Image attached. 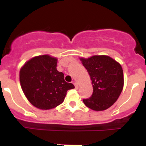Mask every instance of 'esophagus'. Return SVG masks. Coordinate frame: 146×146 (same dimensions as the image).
I'll return each mask as SVG.
<instances>
[{"label":"esophagus","instance_id":"esophagus-1","mask_svg":"<svg viewBox=\"0 0 146 146\" xmlns=\"http://www.w3.org/2000/svg\"><path fill=\"white\" fill-rule=\"evenodd\" d=\"M74 86H75V88H78V83H77V82H74Z\"/></svg>","mask_w":146,"mask_h":146}]
</instances>
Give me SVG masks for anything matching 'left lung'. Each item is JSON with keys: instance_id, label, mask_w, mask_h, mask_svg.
I'll return each instance as SVG.
<instances>
[{"instance_id": "1", "label": "left lung", "mask_w": 146, "mask_h": 146, "mask_svg": "<svg viewBox=\"0 0 146 146\" xmlns=\"http://www.w3.org/2000/svg\"><path fill=\"white\" fill-rule=\"evenodd\" d=\"M92 81L93 94L83 99L86 106L95 111L105 110L119 97L123 88V73L121 64L108 55L80 58Z\"/></svg>"}]
</instances>
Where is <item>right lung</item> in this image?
Listing matches in <instances>:
<instances>
[{"label":"right lung","instance_id":"obj_1","mask_svg":"<svg viewBox=\"0 0 146 146\" xmlns=\"http://www.w3.org/2000/svg\"><path fill=\"white\" fill-rule=\"evenodd\" d=\"M58 59L49 55L30 59L20 71V82L28 101L36 108L50 110L64 101L66 92L74 88L64 80V74L56 69Z\"/></svg>","mask_w":146,"mask_h":146}]
</instances>
